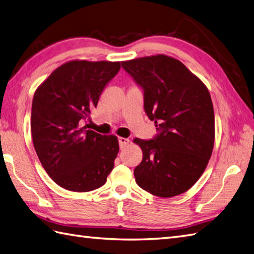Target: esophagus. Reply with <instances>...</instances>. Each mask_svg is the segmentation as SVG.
I'll return each instance as SVG.
<instances>
[{"mask_svg": "<svg viewBox=\"0 0 254 254\" xmlns=\"http://www.w3.org/2000/svg\"><path fill=\"white\" fill-rule=\"evenodd\" d=\"M118 143H120V148L124 149L129 143V139L124 138V137H120V138H118Z\"/></svg>", "mask_w": 254, "mask_h": 254, "instance_id": "34e87169", "label": "esophagus"}]
</instances>
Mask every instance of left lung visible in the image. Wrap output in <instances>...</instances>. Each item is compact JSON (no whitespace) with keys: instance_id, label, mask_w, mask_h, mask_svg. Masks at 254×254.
<instances>
[{"instance_id":"left-lung-1","label":"left lung","mask_w":254,"mask_h":254,"mask_svg":"<svg viewBox=\"0 0 254 254\" xmlns=\"http://www.w3.org/2000/svg\"><path fill=\"white\" fill-rule=\"evenodd\" d=\"M143 89L144 111L159 134L134 138L142 161L133 175L140 188L161 198L189 190L205 171L215 139L211 95L182 62L164 54L122 62Z\"/></svg>"}]
</instances>
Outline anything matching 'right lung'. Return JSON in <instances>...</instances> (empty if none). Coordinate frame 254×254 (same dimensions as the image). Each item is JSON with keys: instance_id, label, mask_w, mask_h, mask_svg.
Returning <instances> with one entry per match:
<instances>
[{"instance_id": "add662e5", "label": "right lung", "mask_w": 254, "mask_h": 254, "mask_svg": "<svg viewBox=\"0 0 254 254\" xmlns=\"http://www.w3.org/2000/svg\"><path fill=\"white\" fill-rule=\"evenodd\" d=\"M121 68V62L69 61L36 90L31 134L44 170L62 188L87 192L106 183L120 151L117 137L82 126Z\"/></svg>"}]
</instances>
